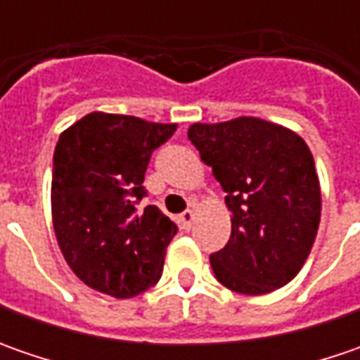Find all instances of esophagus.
Here are the masks:
<instances>
[{
    "mask_svg": "<svg viewBox=\"0 0 360 360\" xmlns=\"http://www.w3.org/2000/svg\"><path fill=\"white\" fill-rule=\"evenodd\" d=\"M194 220H196V214H194V210H186V212H182V214L178 216V224H180V226H182L184 230L192 229Z\"/></svg>",
    "mask_w": 360,
    "mask_h": 360,
    "instance_id": "34e87169",
    "label": "esophagus"
}]
</instances>
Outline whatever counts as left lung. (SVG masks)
Listing matches in <instances>:
<instances>
[{"label": "left lung", "instance_id": "1", "mask_svg": "<svg viewBox=\"0 0 360 360\" xmlns=\"http://www.w3.org/2000/svg\"><path fill=\"white\" fill-rule=\"evenodd\" d=\"M188 138L226 192L230 240L210 255L218 283L240 295H266L290 283L311 255L323 206L307 142L252 116L196 122Z\"/></svg>", "mask_w": 360, "mask_h": 360}]
</instances>
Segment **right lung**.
I'll list each match as a JSON object with an SVG mask.
<instances>
[{
    "instance_id": "1",
    "label": "right lung",
    "mask_w": 360,
    "mask_h": 360,
    "mask_svg": "<svg viewBox=\"0 0 360 360\" xmlns=\"http://www.w3.org/2000/svg\"><path fill=\"white\" fill-rule=\"evenodd\" d=\"M178 124L91 112L62 131L53 152L51 220L68 266L90 288L131 298L158 283L178 232L156 206L138 212L152 152Z\"/></svg>"
}]
</instances>
